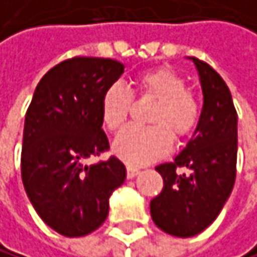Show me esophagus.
I'll list each match as a JSON object with an SVG mask.
<instances>
[{
  "label": "esophagus",
  "instance_id": "34e87169",
  "mask_svg": "<svg viewBox=\"0 0 257 257\" xmlns=\"http://www.w3.org/2000/svg\"><path fill=\"white\" fill-rule=\"evenodd\" d=\"M139 169L137 167H133V166H127V169H126V177L127 178H134L136 175H139Z\"/></svg>",
  "mask_w": 257,
  "mask_h": 257
}]
</instances>
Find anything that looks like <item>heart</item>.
Masks as SVG:
<instances>
[{
  "label": "heart",
  "instance_id": "1",
  "mask_svg": "<svg viewBox=\"0 0 257 257\" xmlns=\"http://www.w3.org/2000/svg\"><path fill=\"white\" fill-rule=\"evenodd\" d=\"M136 93L155 104L147 127H127L113 142V153L127 166H145L163 158L175 141L189 137L201 120V102L188 90L186 80L171 68H156L136 79ZM133 96L121 83H113L101 97V121L109 131L124 127Z\"/></svg>",
  "mask_w": 257,
  "mask_h": 257
}]
</instances>
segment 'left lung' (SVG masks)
I'll return each mask as SVG.
<instances>
[{
    "label": "left lung",
    "mask_w": 257,
    "mask_h": 257,
    "mask_svg": "<svg viewBox=\"0 0 257 257\" xmlns=\"http://www.w3.org/2000/svg\"><path fill=\"white\" fill-rule=\"evenodd\" d=\"M201 77V120L183 152L156 166L164 186L152 199L155 224L175 237H193L224 207L237 172V112L227 85L212 66L193 58ZM184 171H182L181 169Z\"/></svg>",
    "instance_id": "left-lung-1"
}]
</instances>
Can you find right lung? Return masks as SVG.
Segmentation results:
<instances>
[{
  "label": "right lung",
  "instance_id": "right-lung-1",
  "mask_svg": "<svg viewBox=\"0 0 257 257\" xmlns=\"http://www.w3.org/2000/svg\"><path fill=\"white\" fill-rule=\"evenodd\" d=\"M110 58L74 56L45 74L25 115L22 180L45 224L64 237L91 234L109 215V197L126 178L115 156L86 166L109 150L101 97L123 74Z\"/></svg>",
  "mask_w": 257,
  "mask_h": 257
}]
</instances>
